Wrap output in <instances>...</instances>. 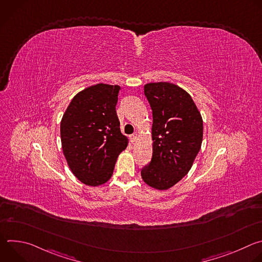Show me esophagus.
<instances>
[{"mask_svg":"<svg viewBox=\"0 0 262 262\" xmlns=\"http://www.w3.org/2000/svg\"><path fill=\"white\" fill-rule=\"evenodd\" d=\"M138 137H139V135H138L137 133H135V134H133V135L129 136V139H130L132 142H136L137 139H138Z\"/></svg>","mask_w":262,"mask_h":262,"instance_id":"obj_1","label":"esophagus"}]
</instances>
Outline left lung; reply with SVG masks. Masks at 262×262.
Instances as JSON below:
<instances>
[{"label":"left lung","instance_id":"1","mask_svg":"<svg viewBox=\"0 0 262 262\" xmlns=\"http://www.w3.org/2000/svg\"><path fill=\"white\" fill-rule=\"evenodd\" d=\"M144 94L152 110V158L141 176L164 191L191 170L201 148L203 121L191 95L177 85L149 83Z\"/></svg>","mask_w":262,"mask_h":262}]
</instances>
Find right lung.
<instances>
[{"mask_svg":"<svg viewBox=\"0 0 262 262\" xmlns=\"http://www.w3.org/2000/svg\"><path fill=\"white\" fill-rule=\"evenodd\" d=\"M119 90L102 83L88 87L72 98L62 117L64 157L73 175L87 185L105 183L127 147L116 113Z\"/></svg>","mask_w":262,"mask_h":262,"instance_id":"add662e5","label":"right lung"}]
</instances>
